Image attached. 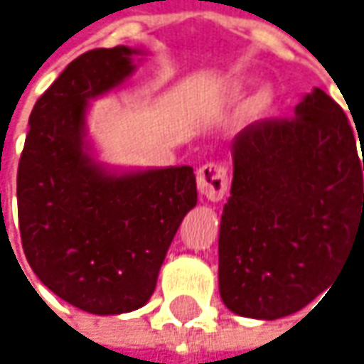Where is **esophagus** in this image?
Segmentation results:
<instances>
[{
	"label": "esophagus",
	"mask_w": 364,
	"mask_h": 364,
	"mask_svg": "<svg viewBox=\"0 0 364 364\" xmlns=\"http://www.w3.org/2000/svg\"><path fill=\"white\" fill-rule=\"evenodd\" d=\"M198 182L200 194H204L212 202H218L226 196L228 192V172L222 164H204L198 170Z\"/></svg>",
	"instance_id": "1"
}]
</instances>
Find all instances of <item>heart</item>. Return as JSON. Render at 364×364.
<instances>
[{
	"label": "heart",
	"mask_w": 364,
	"mask_h": 364,
	"mask_svg": "<svg viewBox=\"0 0 364 364\" xmlns=\"http://www.w3.org/2000/svg\"><path fill=\"white\" fill-rule=\"evenodd\" d=\"M270 102H272V92H270L268 87H262V90H258V94L250 100L248 112H250L252 116H256V114L264 112V109L270 106Z\"/></svg>",
	"instance_id": "heart-1"
}]
</instances>
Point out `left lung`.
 Returning a JSON list of instances; mask_svg holds the SVG:
<instances>
[{
  "mask_svg": "<svg viewBox=\"0 0 364 364\" xmlns=\"http://www.w3.org/2000/svg\"><path fill=\"white\" fill-rule=\"evenodd\" d=\"M357 136L314 87L292 118L260 119L234 138L218 236V287L234 314L274 321L301 311L364 245Z\"/></svg>",
  "mask_w": 364,
  "mask_h": 364,
  "instance_id": "8db88e82",
  "label": "left lung"
}]
</instances>
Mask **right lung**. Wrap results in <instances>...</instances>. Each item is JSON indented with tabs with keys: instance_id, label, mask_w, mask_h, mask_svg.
<instances>
[{
	"instance_id": "1",
	"label": "right lung",
	"mask_w": 364,
	"mask_h": 364,
	"mask_svg": "<svg viewBox=\"0 0 364 364\" xmlns=\"http://www.w3.org/2000/svg\"><path fill=\"white\" fill-rule=\"evenodd\" d=\"M140 51L82 53L29 116L17 168V214L31 270L62 301L92 314L132 313L150 301L178 226L196 206L190 166L116 172L87 140L90 100L122 85Z\"/></svg>"
}]
</instances>
